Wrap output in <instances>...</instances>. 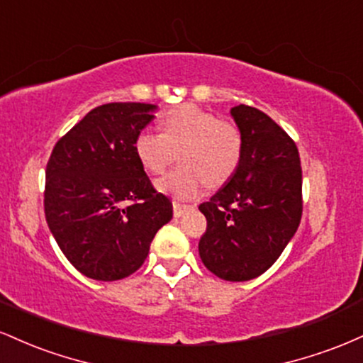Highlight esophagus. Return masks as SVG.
Returning <instances> with one entry per match:
<instances>
[{"label":"esophagus","mask_w":363,"mask_h":363,"mask_svg":"<svg viewBox=\"0 0 363 363\" xmlns=\"http://www.w3.org/2000/svg\"><path fill=\"white\" fill-rule=\"evenodd\" d=\"M172 206H174V216H182L191 208V205H182V203L179 201H174Z\"/></svg>","instance_id":"1"}]
</instances>
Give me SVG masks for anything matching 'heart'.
Returning a JSON list of instances; mask_svg holds the SVG:
<instances>
[{"mask_svg":"<svg viewBox=\"0 0 363 363\" xmlns=\"http://www.w3.org/2000/svg\"><path fill=\"white\" fill-rule=\"evenodd\" d=\"M177 169L158 179L162 193L189 199L205 187L222 186L239 169L244 138L235 124L222 121L193 104L170 109L162 119V133L141 131L135 140V153L150 174H162L176 160Z\"/></svg>","mask_w":363,"mask_h":363,"instance_id":"b5f03b06","label":"heart"}]
</instances>
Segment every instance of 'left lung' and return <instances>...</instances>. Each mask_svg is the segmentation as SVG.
<instances>
[{
	"label": "left lung",
	"mask_w": 363,
	"mask_h": 363,
	"mask_svg": "<svg viewBox=\"0 0 363 363\" xmlns=\"http://www.w3.org/2000/svg\"><path fill=\"white\" fill-rule=\"evenodd\" d=\"M244 138L239 169L201 203L199 256L227 281L259 277L280 257L302 218V167L295 141L256 107H232Z\"/></svg>",
	"instance_id": "left-lung-1"
}]
</instances>
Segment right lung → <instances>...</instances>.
Wrapping results in <instances>:
<instances>
[{"instance_id":"1","label":"right lung","mask_w":363,"mask_h":363,"mask_svg":"<svg viewBox=\"0 0 363 363\" xmlns=\"http://www.w3.org/2000/svg\"><path fill=\"white\" fill-rule=\"evenodd\" d=\"M157 106L95 107L54 145L45 167L49 230L74 268L91 280L129 277L147 259L172 201L152 186L135 153Z\"/></svg>"}]
</instances>
